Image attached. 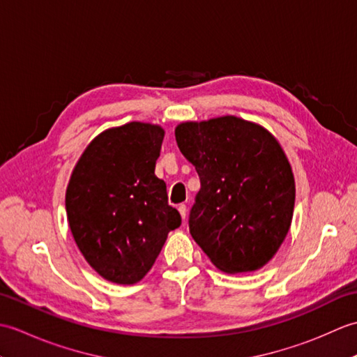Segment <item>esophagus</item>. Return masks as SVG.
<instances>
[{
    "instance_id": "34e87169",
    "label": "esophagus",
    "mask_w": 357,
    "mask_h": 357,
    "mask_svg": "<svg viewBox=\"0 0 357 357\" xmlns=\"http://www.w3.org/2000/svg\"><path fill=\"white\" fill-rule=\"evenodd\" d=\"M178 210H179V213H181V218H183L184 221H185V218H187V206H185V204H181V206L178 207Z\"/></svg>"
}]
</instances>
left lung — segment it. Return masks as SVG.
<instances>
[{"instance_id":"1","label":"left lung","mask_w":357,"mask_h":357,"mask_svg":"<svg viewBox=\"0 0 357 357\" xmlns=\"http://www.w3.org/2000/svg\"><path fill=\"white\" fill-rule=\"evenodd\" d=\"M174 136L201 179L188 216L196 244L222 271L262 268L284 242L294 208V178L279 142L236 116L183 123Z\"/></svg>"}]
</instances>
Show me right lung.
<instances>
[{"label": "right lung", "mask_w": 357, "mask_h": 357, "mask_svg": "<svg viewBox=\"0 0 357 357\" xmlns=\"http://www.w3.org/2000/svg\"><path fill=\"white\" fill-rule=\"evenodd\" d=\"M164 130L128 123L90 142L72 173L66 210L82 256L98 275L135 284L153 267L181 215L156 178Z\"/></svg>", "instance_id": "1"}]
</instances>
